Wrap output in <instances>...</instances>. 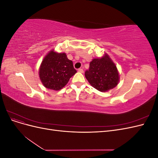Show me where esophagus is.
<instances>
[{
  "label": "esophagus",
  "instance_id": "1",
  "mask_svg": "<svg viewBox=\"0 0 158 158\" xmlns=\"http://www.w3.org/2000/svg\"><path fill=\"white\" fill-rule=\"evenodd\" d=\"M78 71L79 72V73H84V70L82 69H79Z\"/></svg>",
  "mask_w": 158,
  "mask_h": 158
}]
</instances>
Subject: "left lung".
Masks as SVG:
<instances>
[{"label": "left lung", "instance_id": "1", "mask_svg": "<svg viewBox=\"0 0 158 158\" xmlns=\"http://www.w3.org/2000/svg\"><path fill=\"white\" fill-rule=\"evenodd\" d=\"M85 76L91 85L102 92L114 88L119 80L117 66L107 54L101 59H94L90 62Z\"/></svg>", "mask_w": 158, "mask_h": 158}]
</instances>
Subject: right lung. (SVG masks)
Here are the masks:
<instances>
[{
    "label": "right lung",
    "instance_id": "add662e5",
    "mask_svg": "<svg viewBox=\"0 0 158 158\" xmlns=\"http://www.w3.org/2000/svg\"><path fill=\"white\" fill-rule=\"evenodd\" d=\"M39 73L40 80L45 88L59 90L66 85L76 70L73 61L65 53L51 51L42 61Z\"/></svg>",
    "mask_w": 158,
    "mask_h": 158
}]
</instances>
